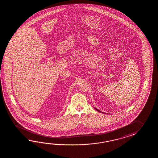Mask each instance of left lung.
Wrapping results in <instances>:
<instances>
[{"mask_svg": "<svg viewBox=\"0 0 158 158\" xmlns=\"http://www.w3.org/2000/svg\"><path fill=\"white\" fill-rule=\"evenodd\" d=\"M95 108V110H97V111H98V112H102V113H103V112H101V111H99V110H98V109H97V108Z\"/></svg>", "mask_w": 158, "mask_h": 158, "instance_id": "8db88e82", "label": "left lung"}]
</instances>
